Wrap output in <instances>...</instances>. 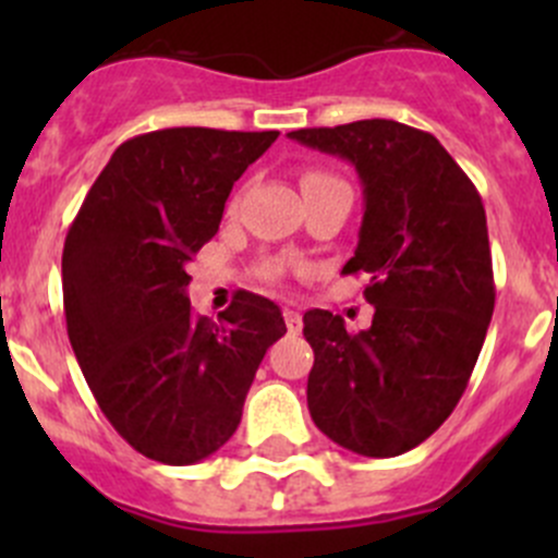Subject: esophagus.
Masks as SVG:
<instances>
[{
  "mask_svg": "<svg viewBox=\"0 0 558 558\" xmlns=\"http://www.w3.org/2000/svg\"><path fill=\"white\" fill-rule=\"evenodd\" d=\"M283 318H286V329H289V335H300L302 331V315L296 311H291V307H286L283 311Z\"/></svg>",
  "mask_w": 558,
  "mask_h": 558,
  "instance_id": "1",
  "label": "esophagus"
}]
</instances>
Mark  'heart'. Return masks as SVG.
Segmentation results:
<instances>
[{
	"instance_id": "obj_1",
	"label": "heart",
	"mask_w": 558,
	"mask_h": 558,
	"mask_svg": "<svg viewBox=\"0 0 558 558\" xmlns=\"http://www.w3.org/2000/svg\"><path fill=\"white\" fill-rule=\"evenodd\" d=\"M326 178H331V174H326V172H305V178H302V185H307V183H315V180H326Z\"/></svg>"
}]
</instances>
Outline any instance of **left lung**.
Here are the masks:
<instances>
[{
	"mask_svg": "<svg viewBox=\"0 0 558 558\" xmlns=\"http://www.w3.org/2000/svg\"><path fill=\"white\" fill-rule=\"evenodd\" d=\"M291 140L356 167L364 218L342 275L364 272L373 326L351 335L305 313L315 362L307 408L320 432L388 459L440 429L464 393L494 313L486 210L429 132L386 118L296 129Z\"/></svg>",
	"mask_w": 558,
	"mask_h": 558,
	"instance_id": "left-lung-1",
	"label": "left lung"
}]
</instances>
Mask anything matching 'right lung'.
I'll return each mask as SVG.
<instances>
[{
	"label": "right lung",
	"mask_w": 558,
	"mask_h": 558,
	"mask_svg": "<svg viewBox=\"0 0 558 558\" xmlns=\"http://www.w3.org/2000/svg\"><path fill=\"white\" fill-rule=\"evenodd\" d=\"M275 140L202 126L126 140L66 232L72 351L118 435L161 464H196L234 435L264 353L286 335L264 296L240 291L216 324L185 294V267L218 232L234 180Z\"/></svg>",
	"instance_id": "obj_1"
}]
</instances>
